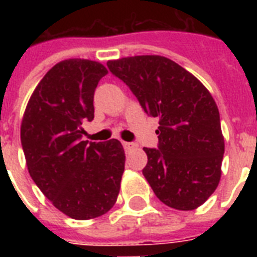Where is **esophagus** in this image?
Segmentation results:
<instances>
[{"instance_id":"1","label":"esophagus","mask_w":257,"mask_h":257,"mask_svg":"<svg viewBox=\"0 0 257 257\" xmlns=\"http://www.w3.org/2000/svg\"><path fill=\"white\" fill-rule=\"evenodd\" d=\"M122 145H124L125 151H132V149L136 148V144H135V143H122Z\"/></svg>"}]
</instances>
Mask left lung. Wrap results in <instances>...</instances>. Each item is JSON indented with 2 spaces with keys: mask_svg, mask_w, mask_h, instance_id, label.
<instances>
[{
  "mask_svg": "<svg viewBox=\"0 0 257 257\" xmlns=\"http://www.w3.org/2000/svg\"><path fill=\"white\" fill-rule=\"evenodd\" d=\"M151 117H159V148H144L143 175L160 201L179 211L199 208L221 177L224 137L220 114L205 86L163 56L108 61Z\"/></svg>",
  "mask_w": 257,
  "mask_h": 257,
  "instance_id": "obj_1",
  "label": "left lung"
}]
</instances>
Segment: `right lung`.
<instances>
[{
    "instance_id": "right-lung-1",
    "label": "right lung",
    "mask_w": 257,
    "mask_h": 257,
    "mask_svg": "<svg viewBox=\"0 0 257 257\" xmlns=\"http://www.w3.org/2000/svg\"><path fill=\"white\" fill-rule=\"evenodd\" d=\"M108 70L84 58L58 62L32 93L21 122L30 177L58 211L89 220L114 205L125 168L118 140L82 141L94 117L93 96Z\"/></svg>"
}]
</instances>
